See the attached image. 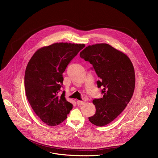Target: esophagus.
Listing matches in <instances>:
<instances>
[{"mask_svg": "<svg viewBox=\"0 0 158 158\" xmlns=\"http://www.w3.org/2000/svg\"><path fill=\"white\" fill-rule=\"evenodd\" d=\"M85 103V102L83 101H81V100H78L77 101V105H83Z\"/></svg>", "mask_w": 158, "mask_h": 158, "instance_id": "1", "label": "esophagus"}]
</instances>
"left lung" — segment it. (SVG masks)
<instances>
[{
	"instance_id": "obj_1",
	"label": "left lung",
	"mask_w": 158,
	"mask_h": 158,
	"mask_svg": "<svg viewBox=\"0 0 158 158\" xmlns=\"http://www.w3.org/2000/svg\"><path fill=\"white\" fill-rule=\"evenodd\" d=\"M80 56L92 64L99 80L103 97L94 99L95 113L89 117L98 127L111 123L125 110L135 88V72L133 63L122 52L109 44L101 43L88 45Z\"/></svg>"
}]
</instances>
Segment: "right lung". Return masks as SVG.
Wrapping results in <instances>:
<instances>
[{"instance_id":"right-lung-1","label":"right lung","mask_w":158,"mask_h":158,"mask_svg":"<svg viewBox=\"0 0 158 158\" xmlns=\"http://www.w3.org/2000/svg\"><path fill=\"white\" fill-rule=\"evenodd\" d=\"M84 44L56 43L40 48L25 69L26 96L34 112L47 125L56 126L67 118L72 105L60 91L63 73L70 61L85 47Z\"/></svg>"}]
</instances>
